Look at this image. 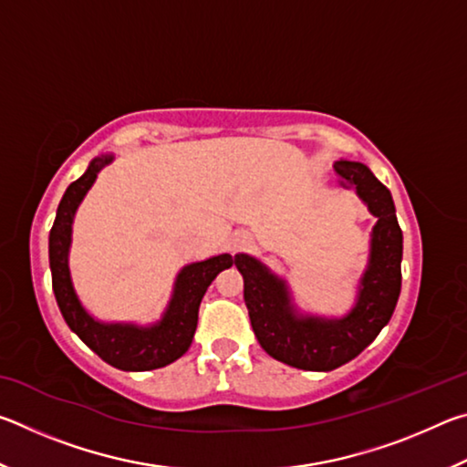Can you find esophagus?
Wrapping results in <instances>:
<instances>
[{
  "label": "esophagus",
  "instance_id": "34e87169",
  "mask_svg": "<svg viewBox=\"0 0 467 467\" xmlns=\"http://www.w3.org/2000/svg\"><path fill=\"white\" fill-rule=\"evenodd\" d=\"M243 243H244V239H241V241H239V244H243Z\"/></svg>",
  "mask_w": 467,
  "mask_h": 467
}]
</instances>
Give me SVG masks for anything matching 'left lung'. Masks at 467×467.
I'll return each mask as SVG.
<instances>
[{
	"label": "left lung",
	"mask_w": 467,
	"mask_h": 467,
	"mask_svg": "<svg viewBox=\"0 0 467 467\" xmlns=\"http://www.w3.org/2000/svg\"><path fill=\"white\" fill-rule=\"evenodd\" d=\"M334 171L339 185L354 189L377 216L358 300L346 317L331 321L298 317L290 305L286 284L257 259L244 253L234 255L257 342L272 358L303 370H334L357 358L389 323L401 290L404 236L389 189L360 162L337 161Z\"/></svg>",
	"instance_id": "8db88e82"
}]
</instances>
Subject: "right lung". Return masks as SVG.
<instances>
[{"instance_id":"obj_1","label":"right lung","mask_w":467,"mask_h":467,"mask_svg":"<svg viewBox=\"0 0 467 467\" xmlns=\"http://www.w3.org/2000/svg\"><path fill=\"white\" fill-rule=\"evenodd\" d=\"M113 161V156L94 158L88 171L74 181L63 193L57 216L49 233V265L55 300L69 329L82 342L109 362L110 367L121 370H152L171 365L172 360L183 357L193 342L197 327V313L205 290L216 275L231 267L234 259L223 255L210 257L205 262L192 264L181 270L175 282V295L161 323L152 327L121 326V323L94 321L78 300L72 280H69L67 251L72 243V223L82 197L92 187L99 171Z\"/></svg>"}]
</instances>
